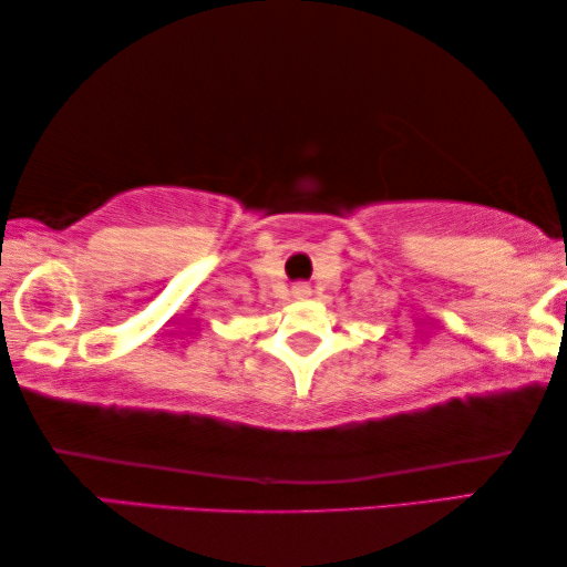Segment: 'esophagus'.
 I'll use <instances>...</instances> for the list:
<instances>
[{
  "instance_id": "1",
  "label": "esophagus",
  "mask_w": 567,
  "mask_h": 567,
  "mask_svg": "<svg viewBox=\"0 0 567 567\" xmlns=\"http://www.w3.org/2000/svg\"><path fill=\"white\" fill-rule=\"evenodd\" d=\"M311 296V289L307 284H296L293 286V299H309Z\"/></svg>"
}]
</instances>
